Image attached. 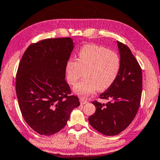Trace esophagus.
Returning <instances> with one entry per match:
<instances>
[{"label":"esophagus","mask_w":160,"mask_h":160,"mask_svg":"<svg viewBox=\"0 0 160 160\" xmlns=\"http://www.w3.org/2000/svg\"><path fill=\"white\" fill-rule=\"evenodd\" d=\"M79 101H80L81 104H82V105H83V104H87V103H88V101L87 100H86L84 99H82V98H81V99H79Z\"/></svg>","instance_id":"obj_1"}]
</instances>
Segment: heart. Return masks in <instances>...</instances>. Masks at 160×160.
Instances as JSON below:
<instances>
[{
	"mask_svg": "<svg viewBox=\"0 0 160 160\" xmlns=\"http://www.w3.org/2000/svg\"><path fill=\"white\" fill-rule=\"evenodd\" d=\"M121 58L114 51L102 46L87 44L78 53L77 59H69L65 66L66 78L74 85L84 72L85 78L73 88V92L85 97L109 88L114 83L121 69Z\"/></svg>",
	"mask_w": 160,
	"mask_h": 160,
	"instance_id": "1",
	"label": "heart"
}]
</instances>
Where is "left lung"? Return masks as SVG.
Segmentation results:
<instances>
[{
    "instance_id": "left-lung-1",
    "label": "left lung",
    "mask_w": 160,
    "mask_h": 160,
    "mask_svg": "<svg viewBox=\"0 0 160 160\" xmlns=\"http://www.w3.org/2000/svg\"><path fill=\"white\" fill-rule=\"evenodd\" d=\"M121 69L114 83L100 94L107 104L92 102L94 114L88 117L93 128L107 136H114L127 128L138 112L142 91V72L138 61L125 44L117 41Z\"/></svg>"
}]
</instances>
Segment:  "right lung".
<instances>
[{
  "mask_svg": "<svg viewBox=\"0 0 160 160\" xmlns=\"http://www.w3.org/2000/svg\"><path fill=\"white\" fill-rule=\"evenodd\" d=\"M73 47L71 38L44 39L31 44L19 63L16 81L19 107L26 122L39 134L59 132L80 105L65 81V66Z\"/></svg>",
  "mask_w": 160,
  "mask_h": 160,
  "instance_id": "add662e5",
  "label": "right lung"
}]
</instances>
